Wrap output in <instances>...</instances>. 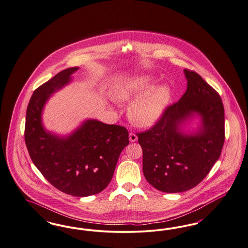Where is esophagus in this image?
Listing matches in <instances>:
<instances>
[{"label":"esophagus","mask_w":248,"mask_h":248,"mask_svg":"<svg viewBox=\"0 0 248 248\" xmlns=\"http://www.w3.org/2000/svg\"><path fill=\"white\" fill-rule=\"evenodd\" d=\"M129 140L130 141H136L137 139H138V137H137V135L134 133V132H130L129 135Z\"/></svg>","instance_id":"obj_1"}]
</instances>
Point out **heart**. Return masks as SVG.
Returning a JSON list of instances; mask_svg holds the SVG:
<instances>
[{
  "label": "heart",
  "instance_id": "heart-1",
  "mask_svg": "<svg viewBox=\"0 0 248 248\" xmlns=\"http://www.w3.org/2000/svg\"><path fill=\"white\" fill-rule=\"evenodd\" d=\"M155 83V76L143 74L127 79L115 92L116 97L121 101L130 100L145 93L136 99L129 109V118L140 127H149L155 123L170 101V87L162 84L153 88Z\"/></svg>",
  "mask_w": 248,
  "mask_h": 248
}]
</instances>
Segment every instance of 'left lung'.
Instances as JSON below:
<instances>
[{"mask_svg": "<svg viewBox=\"0 0 248 248\" xmlns=\"http://www.w3.org/2000/svg\"><path fill=\"white\" fill-rule=\"evenodd\" d=\"M182 98L165 108L150 129L137 132L142 148V171L147 182L164 193L188 191L201 183L219 158L225 140L224 108L215 89L193 70ZM194 111L203 119L194 136L178 131L182 120Z\"/></svg>", "mask_w": 248, "mask_h": 248, "instance_id": "1", "label": "left lung"}]
</instances>
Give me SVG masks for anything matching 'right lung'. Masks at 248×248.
Here are the masks:
<instances>
[{
  "label": "right lung",
  "instance_id": "1",
  "mask_svg": "<svg viewBox=\"0 0 248 248\" xmlns=\"http://www.w3.org/2000/svg\"><path fill=\"white\" fill-rule=\"evenodd\" d=\"M77 69H64L34 91L24 135L30 156L43 177L65 194L84 197L102 192L111 182L119 155L129 144V131L97 120H88L65 139L44 130L41 115L46 100Z\"/></svg>",
  "mask_w": 248,
  "mask_h": 248
}]
</instances>
